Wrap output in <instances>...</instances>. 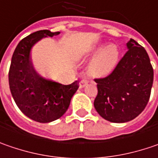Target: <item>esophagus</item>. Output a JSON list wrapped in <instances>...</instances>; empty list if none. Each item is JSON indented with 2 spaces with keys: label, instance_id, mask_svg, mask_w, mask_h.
<instances>
[{
  "label": "esophagus",
  "instance_id": "esophagus-1",
  "mask_svg": "<svg viewBox=\"0 0 158 158\" xmlns=\"http://www.w3.org/2000/svg\"><path fill=\"white\" fill-rule=\"evenodd\" d=\"M87 83H88V81H87L86 79H82V80L79 82V88H83V87H85V86L87 85Z\"/></svg>",
  "mask_w": 158,
  "mask_h": 158
}]
</instances>
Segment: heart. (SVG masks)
Returning a JSON list of instances; mask_svg holds the SVG:
<instances>
[{
	"instance_id": "obj_1",
	"label": "heart",
	"mask_w": 158,
	"mask_h": 158,
	"mask_svg": "<svg viewBox=\"0 0 158 158\" xmlns=\"http://www.w3.org/2000/svg\"><path fill=\"white\" fill-rule=\"evenodd\" d=\"M120 51L115 45H109L93 59L87 69V73L94 79H102L110 75L117 67Z\"/></svg>"
}]
</instances>
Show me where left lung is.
Here are the masks:
<instances>
[{
  "label": "left lung",
  "mask_w": 158,
  "mask_h": 158,
  "mask_svg": "<svg viewBox=\"0 0 158 158\" xmlns=\"http://www.w3.org/2000/svg\"><path fill=\"white\" fill-rule=\"evenodd\" d=\"M127 52L113 72L94 79L98 94L94 106L102 118L112 123H125L143 111L149 100L154 72L147 51L133 39Z\"/></svg>",
  "instance_id": "left-lung-1"
}]
</instances>
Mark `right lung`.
<instances>
[{
	"label": "right lung",
	"mask_w": 158,
	"mask_h": 158,
	"mask_svg": "<svg viewBox=\"0 0 158 158\" xmlns=\"http://www.w3.org/2000/svg\"><path fill=\"white\" fill-rule=\"evenodd\" d=\"M59 33L48 30L31 33L18 43L11 59L9 84L12 97L26 117L40 123L60 118L68 110L72 97L79 88L78 81L63 85L45 79L32 64V47L41 39Z\"/></svg>",
	"instance_id": "add662e5"
}]
</instances>
